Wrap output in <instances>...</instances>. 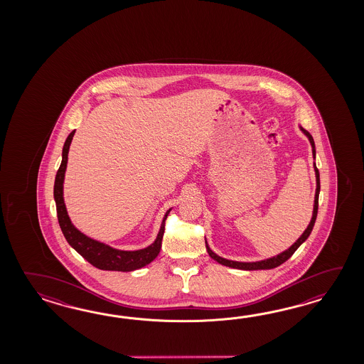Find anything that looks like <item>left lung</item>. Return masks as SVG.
<instances>
[{"mask_svg": "<svg viewBox=\"0 0 364 364\" xmlns=\"http://www.w3.org/2000/svg\"><path fill=\"white\" fill-rule=\"evenodd\" d=\"M302 132L309 136V143H311V146H312V155L315 157L316 151H315V141H314V138L311 136V134H309L307 130L302 129ZM315 173H316L317 187L316 195H315V205H314V215H312V220H311V223H309V228H307V229L304 230V232H303L302 237H301L299 240H296L291 247L287 250V251H284L282 254L274 256V257H271V259L263 260V262H256V263H240V262H232V260H226L224 257H220V256L216 255V254H215V252L208 247V245H205L209 256H210L212 259H215V260L218 262V263L223 264V265L232 267V268H238V269H246V271H255V269H272V268H276V267H279L281 264L285 263L287 259H289V257H291V255L294 254L295 251H296V248L299 247V246L302 245L303 242L309 238V234L312 232V228H314V225H315V221H316L317 208H318V193H320V176H318V171H317L316 165H315Z\"/></svg>", "mask_w": 364, "mask_h": 364, "instance_id": "8db88e82", "label": "left lung"}]
</instances>
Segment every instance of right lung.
<instances>
[{"label":"right lung","mask_w":364,"mask_h":364,"mask_svg":"<svg viewBox=\"0 0 364 364\" xmlns=\"http://www.w3.org/2000/svg\"><path fill=\"white\" fill-rule=\"evenodd\" d=\"M74 134H75V130L70 132L68 139L63 144L61 165L55 174V190H53L57 218H58V224H60L65 238L69 242L70 246L77 251V254L83 256L88 263L92 264L93 267L102 269V271L130 272L139 269L141 267H146L152 260H155L156 256L159 255V252L161 250V242H163L164 230H165V220L169 215L171 209L164 217L163 224H161L160 232L157 234L155 242L147 248L138 250V251H119L116 248L109 247L107 245L100 243L97 240H91L83 232H79L77 228L71 224L68 210L65 207V201H63V179H65V171H66V165H68L70 144H71Z\"/></svg>","instance_id":"right-lung-1"}]
</instances>
